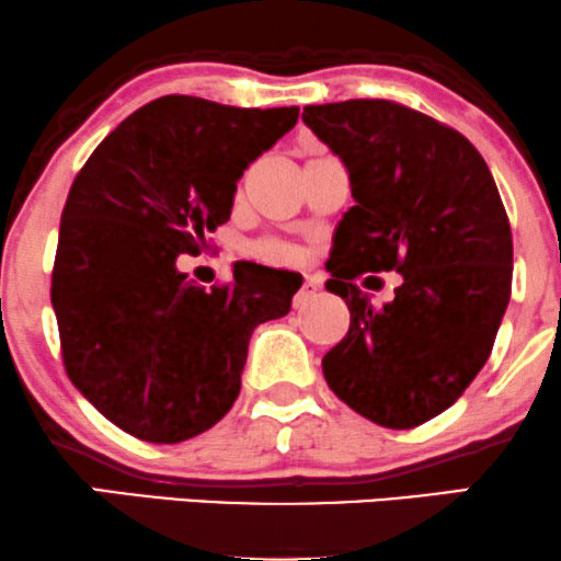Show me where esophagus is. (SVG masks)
Listing matches in <instances>:
<instances>
[{"mask_svg": "<svg viewBox=\"0 0 561 561\" xmlns=\"http://www.w3.org/2000/svg\"><path fill=\"white\" fill-rule=\"evenodd\" d=\"M319 289H321L319 279H313V276H306V282H302L298 293H295V298H293V306H295V308H302V306H306L308 300L313 298V295L319 293Z\"/></svg>", "mask_w": 561, "mask_h": 561, "instance_id": "34e87169", "label": "esophagus"}]
</instances>
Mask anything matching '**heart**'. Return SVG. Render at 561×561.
I'll return each mask as SVG.
<instances>
[{"mask_svg":"<svg viewBox=\"0 0 561 561\" xmlns=\"http://www.w3.org/2000/svg\"><path fill=\"white\" fill-rule=\"evenodd\" d=\"M253 253L259 255L261 261L272 263V266H298V263L306 261V250L302 248H295V244H287V242H261L255 244Z\"/></svg>","mask_w":561,"mask_h":561,"instance_id":"b5f03b06","label":"heart"}]
</instances>
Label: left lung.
<instances>
[{
    "mask_svg": "<svg viewBox=\"0 0 561 561\" xmlns=\"http://www.w3.org/2000/svg\"><path fill=\"white\" fill-rule=\"evenodd\" d=\"M302 124L343 160L356 199L327 263L351 330L321 358L324 379L366 420L416 427L454 405L491 356L512 295L504 203L472 141L411 107L308 105ZM392 267L404 285L377 309L352 279Z\"/></svg>",
    "mask_w": 561,
    "mask_h": 561,
    "instance_id": "obj_1",
    "label": "left lung"
}]
</instances>
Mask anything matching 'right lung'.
Segmentation results:
<instances>
[{
	"label": "right lung",
	"instance_id": "obj_1",
	"mask_svg": "<svg viewBox=\"0 0 561 561\" xmlns=\"http://www.w3.org/2000/svg\"><path fill=\"white\" fill-rule=\"evenodd\" d=\"M298 107H231L169 94L100 141L60 218L53 308L76 390L115 427L182 443L221 420L242 388L250 334L289 313L302 279L237 263L197 287L179 253L229 221L242 171L285 137Z\"/></svg>",
	"mask_w": 561,
	"mask_h": 561
}]
</instances>
